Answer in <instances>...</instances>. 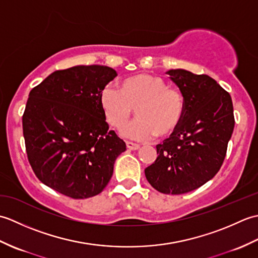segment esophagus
Wrapping results in <instances>:
<instances>
[{"mask_svg":"<svg viewBox=\"0 0 258 258\" xmlns=\"http://www.w3.org/2000/svg\"><path fill=\"white\" fill-rule=\"evenodd\" d=\"M126 146H127V149L133 150V151L140 149V145L139 144L133 143V142H130V141H126Z\"/></svg>","mask_w":258,"mask_h":258,"instance_id":"34e87169","label":"esophagus"}]
</instances>
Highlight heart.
<instances>
[{
  "instance_id": "heart-1",
  "label": "heart",
  "mask_w": 258,
  "mask_h": 258,
  "mask_svg": "<svg viewBox=\"0 0 258 258\" xmlns=\"http://www.w3.org/2000/svg\"><path fill=\"white\" fill-rule=\"evenodd\" d=\"M104 117L109 126L122 128L136 108L139 119L122 132L127 138L147 141L172 136L182 123L185 98L157 75L138 73L123 79L118 91L105 85L98 95Z\"/></svg>"
}]
</instances>
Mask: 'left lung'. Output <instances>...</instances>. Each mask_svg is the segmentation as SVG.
Segmentation results:
<instances>
[{"mask_svg":"<svg viewBox=\"0 0 258 258\" xmlns=\"http://www.w3.org/2000/svg\"><path fill=\"white\" fill-rule=\"evenodd\" d=\"M185 98L178 130L156 145V161L145 176L156 190L178 195L201 187L220 171L235 118L229 93L208 75L169 70Z\"/></svg>","mask_w":258,"mask_h":258,"instance_id":"1","label":"left lung"}]
</instances>
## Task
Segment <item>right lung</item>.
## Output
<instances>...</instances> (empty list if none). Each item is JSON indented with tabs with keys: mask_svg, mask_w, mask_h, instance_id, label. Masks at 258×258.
Instances as JSON below:
<instances>
[{
	"mask_svg": "<svg viewBox=\"0 0 258 258\" xmlns=\"http://www.w3.org/2000/svg\"><path fill=\"white\" fill-rule=\"evenodd\" d=\"M117 75L103 65L58 70L31 90L22 117L36 177L71 199L100 194L126 144L108 130L100 92Z\"/></svg>",
	"mask_w": 258,
	"mask_h": 258,
	"instance_id": "1",
	"label": "right lung"
}]
</instances>
